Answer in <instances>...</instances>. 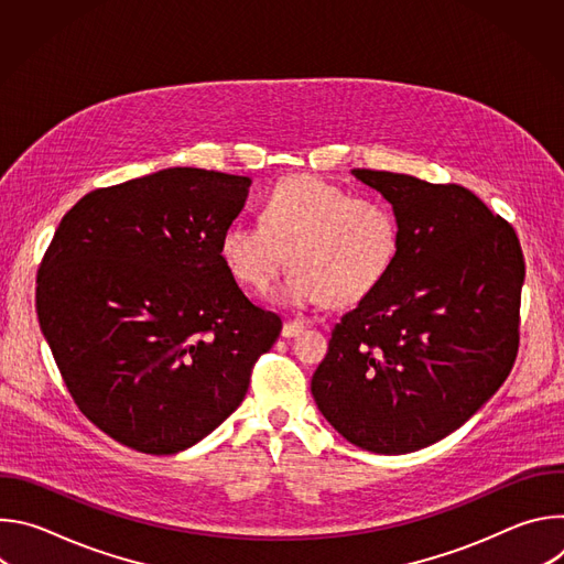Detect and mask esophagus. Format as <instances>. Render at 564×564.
<instances>
[{"instance_id":"34e87169","label":"esophagus","mask_w":564,"mask_h":564,"mask_svg":"<svg viewBox=\"0 0 564 564\" xmlns=\"http://www.w3.org/2000/svg\"><path fill=\"white\" fill-rule=\"evenodd\" d=\"M303 328H305V321H301V318H288L285 324H283L281 335H283L285 339H290V337H296Z\"/></svg>"}]
</instances>
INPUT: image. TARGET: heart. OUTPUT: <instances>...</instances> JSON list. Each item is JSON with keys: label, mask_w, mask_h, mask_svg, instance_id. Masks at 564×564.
I'll use <instances>...</instances> for the list:
<instances>
[{"label": "heart", "mask_w": 564, "mask_h": 564, "mask_svg": "<svg viewBox=\"0 0 564 564\" xmlns=\"http://www.w3.org/2000/svg\"><path fill=\"white\" fill-rule=\"evenodd\" d=\"M401 248L394 209L314 176H292L261 200V223L234 218L218 240L225 270L263 290L288 263L274 299L292 307L352 305L392 272Z\"/></svg>", "instance_id": "heart-1"}]
</instances>
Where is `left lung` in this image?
I'll list each match as a JSON object with an SVG mask.
<instances>
[{
	"instance_id": "obj_1",
	"label": "left lung",
	"mask_w": 564,
	"mask_h": 564,
	"mask_svg": "<svg viewBox=\"0 0 564 564\" xmlns=\"http://www.w3.org/2000/svg\"><path fill=\"white\" fill-rule=\"evenodd\" d=\"M352 176L392 205L401 248L388 279L335 326L312 397L350 444L404 455L457 431L509 377L524 259L513 227L459 185Z\"/></svg>"
}]
</instances>
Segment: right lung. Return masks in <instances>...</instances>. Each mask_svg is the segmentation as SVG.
Masks as SVG:
<instances>
[{"instance_id":"1","label":"right lung","mask_w":564,"mask_h":564,"mask_svg":"<svg viewBox=\"0 0 564 564\" xmlns=\"http://www.w3.org/2000/svg\"><path fill=\"white\" fill-rule=\"evenodd\" d=\"M250 185L170 167L96 189L64 214L42 259L35 307L62 379L133 451L174 455L207 437L281 335L218 254Z\"/></svg>"}]
</instances>
